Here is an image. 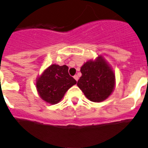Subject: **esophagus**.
I'll return each mask as SVG.
<instances>
[{
  "label": "esophagus",
  "mask_w": 148,
  "mask_h": 148,
  "mask_svg": "<svg viewBox=\"0 0 148 148\" xmlns=\"http://www.w3.org/2000/svg\"><path fill=\"white\" fill-rule=\"evenodd\" d=\"M74 79H75V80H76V81H77L78 79H79V77H78L77 75H74Z\"/></svg>",
  "instance_id": "34e87169"
}]
</instances>
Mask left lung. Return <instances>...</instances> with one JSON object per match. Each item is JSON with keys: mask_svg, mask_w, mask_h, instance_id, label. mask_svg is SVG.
<instances>
[{"mask_svg": "<svg viewBox=\"0 0 148 148\" xmlns=\"http://www.w3.org/2000/svg\"><path fill=\"white\" fill-rule=\"evenodd\" d=\"M80 72L82 76L78 80L77 86L89 100L101 102L111 95L116 83L115 74L101 56L84 63Z\"/></svg>", "mask_w": 148, "mask_h": 148, "instance_id": "1", "label": "left lung"}]
</instances>
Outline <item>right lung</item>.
<instances>
[{
  "label": "right lung",
  "instance_id": "obj_1",
  "mask_svg": "<svg viewBox=\"0 0 148 148\" xmlns=\"http://www.w3.org/2000/svg\"><path fill=\"white\" fill-rule=\"evenodd\" d=\"M77 81L68 74L67 65L51 64L36 80V88L40 97L46 102L56 105Z\"/></svg>",
  "mask_w": 148,
  "mask_h": 148
}]
</instances>
